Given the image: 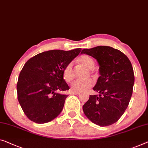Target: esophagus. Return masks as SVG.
<instances>
[{"instance_id":"obj_1","label":"esophagus","mask_w":148,"mask_h":148,"mask_svg":"<svg viewBox=\"0 0 148 148\" xmlns=\"http://www.w3.org/2000/svg\"><path fill=\"white\" fill-rule=\"evenodd\" d=\"M72 94H75V95H77V94H79V92H72Z\"/></svg>"}]
</instances>
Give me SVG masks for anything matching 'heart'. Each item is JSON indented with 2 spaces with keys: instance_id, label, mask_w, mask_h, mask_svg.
<instances>
[{
  "instance_id": "b5f03b06",
  "label": "heart",
  "mask_w": 148,
  "mask_h": 148,
  "mask_svg": "<svg viewBox=\"0 0 148 148\" xmlns=\"http://www.w3.org/2000/svg\"><path fill=\"white\" fill-rule=\"evenodd\" d=\"M78 62L84 66L91 69L94 67V62L90 56L87 54H82L78 59ZM63 78L66 82L71 81L74 78V74L72 72V63H68L63 70ZM94 82L92 79L88 80H76L71 84V91L76 92H81L91 88L94 85Z\"/></svg>"
}]
</instances>
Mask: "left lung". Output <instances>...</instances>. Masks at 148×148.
Listing matches in <instances>:
<instances>
[{
	"label": "left lung",
	"instance_id": "left-lung-1",
	"mask_svg": "<svg viewBox=\"0 0 148 148\" xmlns=\"http://www.w3.org/2000/svg\"><path fill=\"white\" fill-rule=\"evenodd\" d=\"M86 54L96 59L100 76L83 106L86 116L100 126L116 123L128 106L133 92L134 74L128 58L119 50L107 46L84 49Z\"/></svg>",
	"mask_w": 148,
	"mask_h": 148
}]
</instances>
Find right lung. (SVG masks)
Wrapping results in <instances>:
<instances>
[{
    "instance_id": "add662e5",
    "label": "right lung",
    "mask_w": 148,
    "mask_h": 148,
    "mask_svg": "<svg viewBox=\"0 0 148 148\" xmlns=\"http://www.w3.org/2000/svg\"><path fill=\"white\" fill-rule=\"evenodd\" d=\"M81 48L43 52L25 63L18 80V100L27 118L37 123L49 122L60 114L70 89L63 70L78 56Z\"/></svg>"
}]
</instances>
